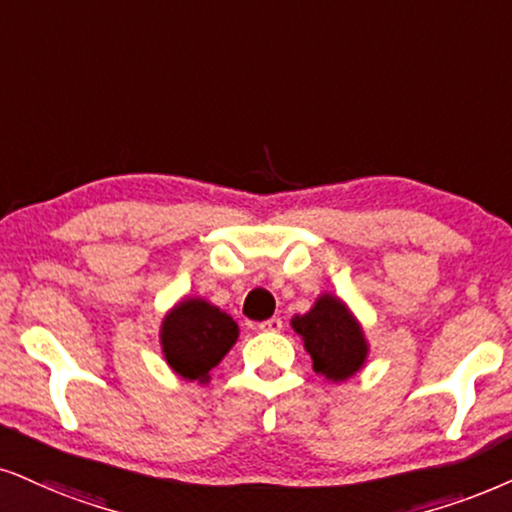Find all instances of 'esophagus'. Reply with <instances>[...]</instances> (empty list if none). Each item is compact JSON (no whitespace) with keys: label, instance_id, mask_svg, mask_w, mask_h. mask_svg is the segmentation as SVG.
Instances as JSON below:
<instances>
[{"label":"esophagus","instance_id":"obj_1","mask_svg":"<svg viewBox=\"0 0 512 512\" xmlns=\"http://www.w3.org/2000/svg\"><path fill=\"white\" fill-rule=\"evenodd\" d=\"M257 328H260L262 333H281L283 331V321L278 319V316H271V319L262 321Z\"/></svg>","mask_w":512,"mask_h":512}]
</instances>
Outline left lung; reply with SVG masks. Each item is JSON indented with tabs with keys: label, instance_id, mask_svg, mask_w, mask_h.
<instances>
[{
	"label": "left lung",
	"instance_id": "obj_1",
	"mask_svg": "<svg viewBox=\"0 0 512 512\" xmlns=\"http://www.w3.org/2000/svg\"><path fill=\"white\" fill-rule=\"evenodd\" d=\"M290 326L302 338L314 371L333 383L364 368L368 357L364 328L338 295H319L307 314L293 316Z\"/></svg>",
	"mask_w": 512,
	"mask_h": 512
}]
</instances>
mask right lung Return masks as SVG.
I'll list each match as a JSON object with an SVG mask.
<instances>
[{"label": "right lung", "mask_w": 512, "mask_h": 512, "mask_svg": "<svg viewBox=\"0 0 512 512\" xmlns=\"http://www.w3.org/2000/svg\"><path fill=\"white\" fill-rule=\"evenodd\" d=\"M236 340L238 323L203 297L179 300L160 326V347L167 366L179 378L198 383H208L210 371Z\"/></svg>", "instance_id": "add662e5"}]
</instances>
